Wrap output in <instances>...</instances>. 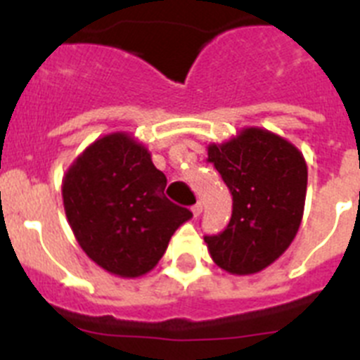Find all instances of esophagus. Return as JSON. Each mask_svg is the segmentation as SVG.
Wrapping results in <instances>:
<instances>
[{"label": "esophagus", "instance_id": "34e87169", "mask_svg": "<svg viewBox=\"0 0 360 360\" xmlns=\"http://www.w3.org/2000/svg\"><path fill=\"white\" fill-rule=\"evenodd\" d=\"M191 211H193V214L195 216H200L202 214V211H203V207H202V203H195V205H193V207H191Z\"/></svg>", "mask_w": 360, "mask_h": 360}]
</instances>
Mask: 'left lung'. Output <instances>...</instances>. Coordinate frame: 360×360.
Returning <instances> with one entry per match:
<instances>
[{
	"label": "left lung",
	"instance_id": "left-lung-1",
	"mask_svg": "<svg viewBox=\"0 0 360 360\" xmlns=\"http://www.w3.org/2000/svg\"><path fill=\"white\" fill-rule=\"evenodd\" d=\"M209 162L232 193V216L218 236H205L212 262L234 276L262 272L290 247L307 198L308 169L290 141L249 126L207 146Z\"/></svg>",
	"mask_w": 360,
	"mask_h": 360
}]
</instances>
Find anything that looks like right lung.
<instances>
[{"mask_svg": "<svg viewBox=\"0 0 360 360\" xmlns=\"http://www.w3.org/2000/svg\"><path fill=\"white\" fill-rule=\"evenodd\" d=\"M167 178L131 133L91 142L63 176V205L79 247L110 274L151 272L193 212L165 198Z\"/></svg>", "mask_w": 360, "mask_h": 360, "instance_id": "add662e5", "label": "right lung"}]
</instances>
